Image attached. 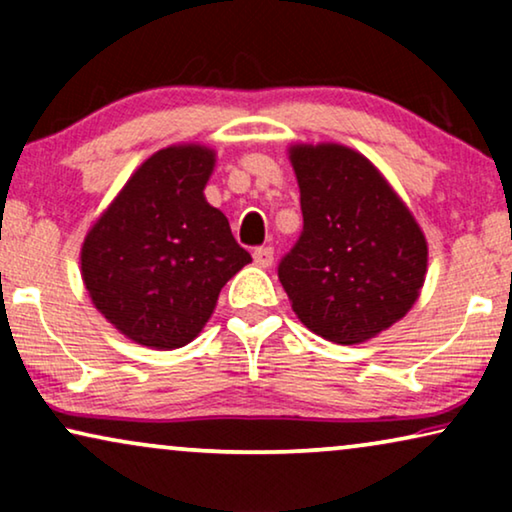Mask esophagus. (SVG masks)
<instances>
[{"instance_id": "34e87169", "label": "esophagus", "mask_w": 512, "mask_h": 512, "mask_svg": "<svg viewBox=\"0 0 512 512\" xmlns=\"http://www.w3.org/2000/svg\"><path fill=\"white\" fill-rule=\"evenodd\" d=\"M272 261H275V249L272 247H256L254 249V263L258 268H270Z\"/></svg>"}]
</instances>
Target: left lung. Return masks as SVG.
Returning <instances> with one entry per match:
<instances>
[{
  "label": "left lung",
  "mask_w": 512,
  "mask_h": 512,
  "mask_svg": "<svg viewBox=\"0 0 512 512\" xmlns=\"http://www.w3.org/2000/svg\"><path fill=\"white\" fill-rule=\"evenodd\" d=\"M303 230L277 265L293 312L321 338L354 345L415 305L426 240L368 158L347 146H293Z\"/></svg>",
  "instance_id": "8db88e82"
}]
</instances>
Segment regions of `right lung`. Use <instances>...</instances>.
<instances>
[{
	"label": "right lung",
	"instance_id": "add662e5",
	"mask_svg": "<svg viewBox=\"0 0 512 512\" xmlns=\"http://www.w3.org/2000/svg\"><path fill=\"white\" fill-rule=\"evenodd\" d=\"M212 170L205 146L153 153L83 242L90 298L139 345H188L212 317L223 284L251 261L202 195Z\"/></svg>",
	"mask_w": 512,
	"mask_h": 512
}]
</instances>
